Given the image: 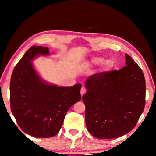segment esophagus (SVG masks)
<instances>
[{
	"instance_id": "obj_1",
	"label": "esophagus",
	"mask_w": 156,
	"mask_h": 156,
	"mask_svg": "<svg viewBox=\"0 0 156 156\" xmlns=\"http://www.w3.org/2000/svg\"><path fill=\"white\" fill-rule=\"evenodd\" d=\"M86 93V89L83 87L81 88V90H80V94H81V96H83V95Z\"/></svg>"
}]
</instances>
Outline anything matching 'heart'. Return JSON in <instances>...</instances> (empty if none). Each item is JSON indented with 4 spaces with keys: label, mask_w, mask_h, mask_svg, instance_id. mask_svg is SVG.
Returning a JSON list of instances; mask_svg holds the SVG:
<instances>
[{
    "label": "heart",
    "mask_w": 156,
    "mask_h": 156,
    "mask_svg": "<svg viewBox=\"0 0 156 156\" xmlns=\"http://www.w3.org/2000/svg\"><path fill=\"white\" fill-rule=\"evenodd\" d=\"M105 58L99 56H95L91 58V59H89L88 61H87L84 63L83 66L87 67H93L95 66L101 65V67H100V71L101 72H105L110 71L114 66V62L112 59H108L105 60Z\"/></svg>",
    "instance_id": "b5f03b06"
}]
</instances>
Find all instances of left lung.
Wrapping results in <instances>:
<instances>
[{
	"instance_id": "obj_1",
	"label": "left lung",
	"mask_w": 156,
	"mask_h": 156,
	"mask_svg": "<svg viewBox=\"0 0 156 156\" xmlns=\"http://www.w3.org/2000/svg\"><path fill=\"white\" fill-rule=\"evenodd\" d=\"M126 66L120 70L94 75L87 79L83 96L87 128L92 136L112 139L129 133L136 125L145 105L143 72L125 54Z\"/></svg>"
}]
</instances>
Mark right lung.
Segmentation results:
<instances>
[{"instance_id": "right-lung-1", "label": "right lung", "mask_w": 156, "mask_h": 156, "mask_svg": "<svg viewBox=\"0 0 156 156\" xmlns=\"http://www.w3.org/2000/svg\"><path fill=\"white\" fill-rule=\"evenodd\" d=\"M48 47L32 46L13 71L10 105L21 129L36 138H51L61 129L69 109L81 99V84L58 87L42 78L31 61L49 56Z\"/></svg>"}]
</instances>
